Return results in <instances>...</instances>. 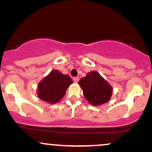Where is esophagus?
I'll use <instances>...</instances> for the list:
<instances>
[{
	"mask_svg": "<svg viewBox=\"0 0 152 152\" xmlns=\"http://www.w3.org/2000/svg\"><path fill=\"white\" fill-rule=\"evenodd\" d=\"M74 82H76V83H77V82L79 81V78H78V76H76V77H74Z\"/></svg>",
	"mask_w": 152,
	"mask_h": 152,
	"instance_id": "obj_1",
	"label": "esophagus"
}]
</instances>
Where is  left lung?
Segmentation results:
<instances>
[{
  "instance_id": "8db88e82",
  "label": "left lung",
  "mask_w": 152,
  "mask_h": 152,
  "mask_svg": "<svg viewBox=\"0 0 152 152\" xmlns=\"http://www.w3.org/2000/svg\"><path fill=\"white\" fill-rule=\"evenodd\" d=\"M79 86L86 99L93 106H99L109 102L113 88L97 71H91L80 79Z\"/></svg>"
}]
</instances>
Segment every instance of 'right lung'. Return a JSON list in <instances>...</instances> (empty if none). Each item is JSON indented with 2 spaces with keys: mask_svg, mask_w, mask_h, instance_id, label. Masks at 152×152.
Listing matches in <instances>:
<instances>
[{
  "mask_svg": "<svg viewBox=\"0 0 152 152\" xmlns=\"http://www.w3.org/2000/svg\"><path fill=\"white\" fill-rule=\"evenodd\" d=\"M72 83L69 76L58 70H52L38 83V97L50 104H56L61 100Z\"/></svg>",
  "mask_w": 152,
  "mask_h": 152,
  "instance_id": "add662e5",
  "label": "right lung"
}]
</instances>
